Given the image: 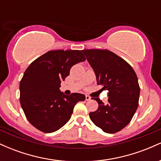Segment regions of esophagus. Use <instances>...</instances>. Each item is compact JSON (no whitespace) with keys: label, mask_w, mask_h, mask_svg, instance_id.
Listing matches in <instances>:
<instances>
[{"label":"esophagus","mask_w":161,"mask_h":161,"mask_svg":"<svg viewBox=\"0 0 161 161\" xmlns=\"http://www.w3.org/2000/svg\"><path fill=\"white\" fill-rule=\"evenodd\" d=\"M90 100H91V97H90V96H88V95H86V101H90Z\"/></svg>","instance_id":"obj_1"}]
</instances>
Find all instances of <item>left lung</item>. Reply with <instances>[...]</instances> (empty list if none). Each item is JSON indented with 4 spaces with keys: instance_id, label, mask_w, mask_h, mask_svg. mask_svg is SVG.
<instances>
[{
    "instance_id": "8db88e82",
    "label": "left lung",
    "mask_w": 161,
    "mask_h": 161,
    "mask_svg": "<svg viewBox=\"0 0 161 161\" xmlns=\"http://www.w3.org/2000/svg\"><path fill=\"white\" fill-rule=\"evenodd\" d=\"M97 85L108 90V102L94 98L98 108L89 116L107 133H115L130 123L138 106L140 88L136 72L125 60L108 50H83Z\"/></svg>"
}]
</instances>
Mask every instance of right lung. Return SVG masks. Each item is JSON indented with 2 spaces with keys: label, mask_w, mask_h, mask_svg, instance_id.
<instances>
[{
  "label": "right lung",
  "mask_w": 161,
  "mask_h": 161,
  "mask_svg": "<svg viewBox=\"0 0 161 161\" xmlns=\"http://www.w3.org/2000/svg\"><path fill=\"white\" fill-rule=\"evenodd\" d=\"M86 60L82 51H50L34 60L20 81V104L33 126L46 133L58 130L69 120L73 108L86 96L60 92L61 81L71 67Z\"/></svg>",
  "instance_id": "add662e5"
}]
</instances>
